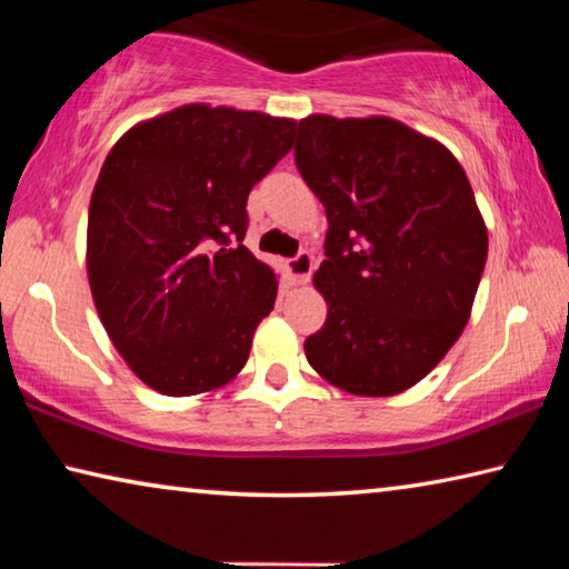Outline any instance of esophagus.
<instances>
[{
    "label": "esophagus",
    "instance_id": "1",
    "mask_svg": "<svg viewBox=\"0 0 569 569\" xmlns=\"http://www.w3.org/2000/svg\"><path fill=\"white\" fill-rule=\"evenodd\" d=\"M286 271H288V276H291V281L296 286L308 283V278H311V273H313V256L308 253V250H301V253L286 263Z\"/></svg>",
    "mask_w": 569,
    "mask_h": 569
}]
</instances>
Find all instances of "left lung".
<instances>
[{"label":"left lung","mask_w":569,"mask_h":569,"mask_svg":"<svg viewBox=\"0 0 569 569\" xmlns=\"http://www.w3.org/2000/svg\"><path fill=\"white\" fill-rule=\"evenodd\" d=\"M293 152L329 218L313 276L329 316L306 359L356 397L407 391L465 331L487 263L467 172L391 118L308 114Z\"/></svg>","instance_id":"obj_1"}]
</instances>
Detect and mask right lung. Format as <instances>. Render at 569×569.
<instances>
[{
  "label": "right lung",
  "instance_id": "1",
  "mask_svg": "<svg viewBox=\"0 0 569 569\" xmlns=\"http://www.w3.org/2000/svg\"><path fill=\"white\" fill-rule=\"evenodd\" d=\"M296 120L182 104L114 142L94 182L88 278L134 377L166 397L220 389L273 311L271 266L243 246L248 192L293 146Z\"/></svg>",
  "mask_w": 569,
  "mask_h": 569
}]
</instances>
